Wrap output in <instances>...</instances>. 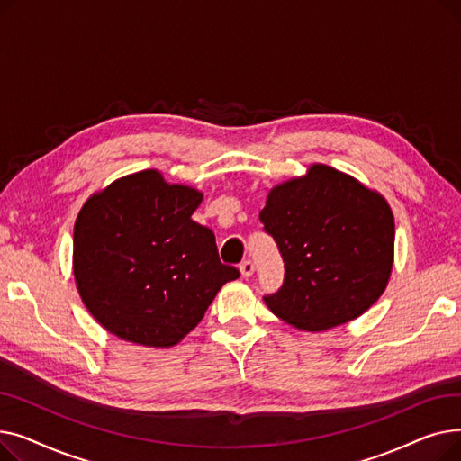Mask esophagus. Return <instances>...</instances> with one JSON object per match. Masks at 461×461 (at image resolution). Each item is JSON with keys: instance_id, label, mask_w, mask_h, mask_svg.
Masks as SVG:
<instances>
[{"instance_id": "1", "label": "esophagus", "mask_w": 461, "mask_h": 461, "mask_svg": "<svg viewBox=\"0 0 461 461\" xmlns=\"http://www.w3.org/2000/svg\"><path fill=\"white\" fill-rule=\"evenodd\" d=\"M239 271H240V275H243L245 278L252 276V273H254V263H252L250 259H245L243 263L239 265Z\"/></svg>"}]
</instances>
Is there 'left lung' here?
I'll return each instance as SVG.
<instances>
[{"label": "left lung", "mask_w": 461, "mask_h": 461, "mask_svg": "<svg viewBox=\"0 0 461 461\" xmlns=\"http://www.w3.org/2000/svg\"><path fill=\"white\" fill-rule=\"evenodd\" d=\"M284 259V284L263 301L275 316L320 332L365 313L384 292L394 259V216L381 194L313 164L276 185L259 212Z\"/></svg>", "instance_id": "1"}]
</instances>
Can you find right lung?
<instances>
[{
    "label": "right lung",
    "mask_w": 461,
    "mask_h": 461,
    "mask_svg": "<svg viewBox=\"0 0 461 461\" xmlns=\"http://www.w3.org/2000/svg\"><path fill=\"white\" fill-rule=\"evenodd\" d=\"M202 192L157 169L93 194L75 224V278L91 316L121 340L172 348L196 327L239 271L214 233L192 221Z\"/></svg>",
    "instance_id": "obj_1"
}]
</instances>
